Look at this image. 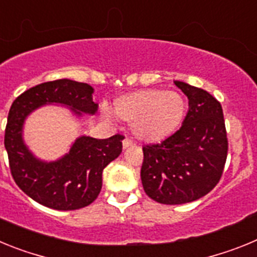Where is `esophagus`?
Wrapping results in <instances>:
<instances>
[{
  "mask_svg": "<svg viewBox=\"0 0 257 257\" xmlns=\"http://www.w3.org/2000/svg\"><path fill=\"white\" fill-rule=\"evenodd\" d=\"M133 144H134L133 140L128 139V138H126V139H123V142H122V145H123V149L128 148V147H131V145H133Z\"/></svg>",
  "mask_w": 257,
  "mask_h": 257,
  "instance_id": "1",
  "label": "esophagus"
}]
</instances>
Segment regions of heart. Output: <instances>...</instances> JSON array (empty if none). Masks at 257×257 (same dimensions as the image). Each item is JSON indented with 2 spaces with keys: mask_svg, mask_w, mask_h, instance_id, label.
<instances>
[{
  "mask_svg": "<svg viewBox=\"0 0 257 257\" xmlns=\"http://www.w3.org/2000/svg\"><path fill=\"white\" fill-rule=\"evenodd\" d=\"M113 112L133 123V131L144 142H161L178 130L187 113L181 94L165 90H140L117 97ZM109 117L112 113L106 112Z\"/></svg>",
  "mask_w": 257,
  "mask_h": 257,
  "instance_id": "1",
  "label": "heart"
}]
</instances>
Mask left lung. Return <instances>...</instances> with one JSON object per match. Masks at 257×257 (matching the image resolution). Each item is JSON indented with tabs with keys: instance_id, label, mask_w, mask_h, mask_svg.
<instances>
[{
	"instance_id": "obj_1",
	"label": "left lung",
	"mask_w": 257,
	"mask_h": 257,
	"mask_svg": "<svg viewBox=\"0 0 257 257\" xmlns=\"http://www.w3.org/2000/svg\"><path fill=\"white\" fill-rule=\"evenodd\" d=\"M189 99L183 124L161 143L143 147L142 183L158 203L181 205L206 196L216 187L228 156L221 104L207 91L175 81Z\"/></svg>"
}]
</instances>
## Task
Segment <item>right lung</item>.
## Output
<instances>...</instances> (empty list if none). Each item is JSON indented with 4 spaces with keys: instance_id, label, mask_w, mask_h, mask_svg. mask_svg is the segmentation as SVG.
Segmentation results:
<instances>
[{
    "instance_id": "1",
    "label": "right lung",
    "mask_w": 257,
    "mask_h": 257,
    "mask_svg": "<svg viewBox=\"0 0 257 257\" xmlns=\"http://www.w3.org/2000/svg\"><path fill=\"white\" fill-rule=\"evenodd\" d=\"M92 92L87 83L56 79L29 88L11 104L5 128L10 171L18 187L40 205L61 211L88 206L100 193L103 170L121 154L124 136L119 134L109 139L81 136L64 158L51 163L36 160L23 143V122L33 109L59 103L77 114H94L97 104Z\"/></svg>"
}]
</instances>
